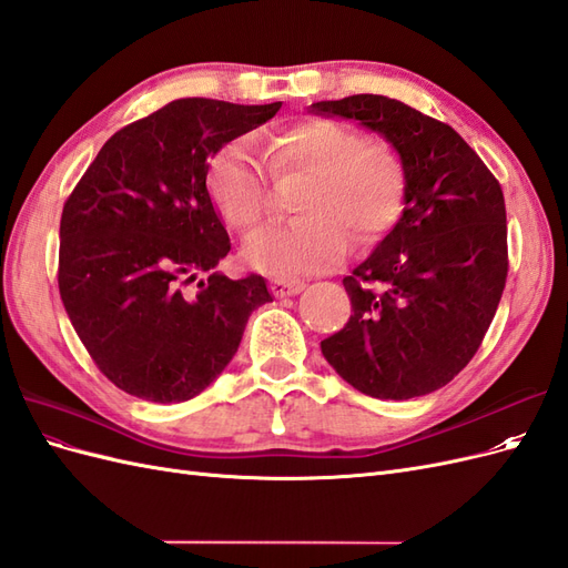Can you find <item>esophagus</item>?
I'll list each match as a JSON object with an SVG mask.
<instances>
[{
	"instance_id": "esophagus-1",
	"label": "esophagus",
	"mask_w": 568,
	"mask_h": 568,
	"mask_svg": "<svg viewBox=\"0 0 568 568\" xmlns=\"http://www.w3.org/2000/svg\"><path fill=\"white\" fill-rule=\"evenodd\" d=\"M270 288L272 294L277 298H284V296H294V294H301V291L305 288L303 282L298 280H284V277H272L270 280Z\"/></svg>"
}]
</instances>
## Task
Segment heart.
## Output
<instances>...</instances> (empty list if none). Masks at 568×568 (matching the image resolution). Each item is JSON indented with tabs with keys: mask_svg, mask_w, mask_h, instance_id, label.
<instances>
[{
	"mask_svg": "<svg viewBox=\"0 0 568 568\" xmlns=\"http://www.w3.org/2000/svg\"><path fill=\"white\" fill-rule=\"evenodd\" d=\"M272 175H307L296 201L303 215L291 225L255 232L244 257L284 277L324 272L343 261L348 236L372 246L400 220L409 173L403 151L384 136L329 118L303 120L272 142ZM209 192L222 220L251 232L272 211V178L246 142H232L213 159Z\"/></svg>",
	"mask_w": 568,
	"mask_h": 568,
	"instance_id": "b5f03b06",
	"label": "heart"
}]
</instances>
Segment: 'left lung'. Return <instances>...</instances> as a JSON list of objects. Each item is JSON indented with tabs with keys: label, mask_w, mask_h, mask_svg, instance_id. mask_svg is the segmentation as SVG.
Here are the masks:
<instances>
[{
	"label": "left lung",
	"mask_w": 568,
	"mask_h": 568,
	"mask_svg": "<svg viewBox=\"0 0 568 568\" xmlns=\"http://www.w3.org/2000/svg\"><path fill=\"white\" fill-rule=\"evenodd\" d=\"M311 111L382 132L409 173L400 220L343 277L353 313L322 341V355L372 398L432 393L469 365L500 305L509 270L503 186L450 125L398 99L353 94Z\"/></svg>",
	"instance_id": "left-lung-1"
}]
</instances>
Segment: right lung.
<instances>
[{"label": "right lung", "mask_w": 568, "mask_h": 568, "mask_svg": "<svg viewBox=\"0 0 568 568\" xmlns=\"http://www.w3.org/2000/svg\"><path fill=\"white\" fill-rule=\"evenodd\" d=\"M282 109L189 97L118 130L61 213L59 294L111 384L151 403L194 398L230 365L272 296L261 274L212 272L230 253L209 159Z\"/></svg>", "instance_id": "obj_1"}]
</instances>
